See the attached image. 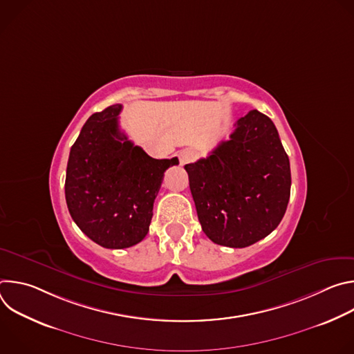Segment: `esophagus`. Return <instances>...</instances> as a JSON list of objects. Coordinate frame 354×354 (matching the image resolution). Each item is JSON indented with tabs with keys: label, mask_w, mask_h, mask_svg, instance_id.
<instances>
[{
	"label": "esophagus",
	"mask_w": 354,
	"mask_h": 354,
	"mask_svg": "<svg viewBox=\"0 0 354 354\" xmlns=\"http://www.w3.org/2000/svg\"><path fill=\"white\" fill-rule=\"evenodd\" d=\"M194 157H196L194 151L183 149V151H180V153H179V164L180 165H186V164L192 162L194 160Z\"/></svg>",
	"instance_id": "1"
}]
</instances>
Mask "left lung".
<instances>
[{
    "label": "left lung",
    "mask_w": 354,
    "mask_h": 354,
    "mask_svg": "<svg viewBox=\"0 0 354 354\" xmlns=\"http://www.w3.org/2000/svg\"><path fill=\"white\" fill-rule=\"evenodd\" d=\"M185 169L201 230L214 243L245 248L280 224L290 198V161L266 115L250 111L238 119L230 140Z\"/></svg>",
    "instance_id": "1"
}]
</instances>
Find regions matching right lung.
Masks as SVG:
<instances>
[{"instance_id": "right-lung-1", "label": "right lung", "mask_w": 354, "mask_h": 354, "mask_svg": "<svg viewBox=\"0 0 354 354\" xmlns=\"http://www.w3.org/2000/svg\"><path fill=\"white\" fill-rule=\"evenodd\" d=\"M122 105L93 113L71 147L66 201L78 228L108 249L141 242L164 174L178 158L156 160L119 129Z\"/></svg>"}]
</instances>
